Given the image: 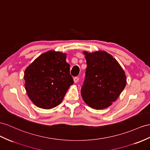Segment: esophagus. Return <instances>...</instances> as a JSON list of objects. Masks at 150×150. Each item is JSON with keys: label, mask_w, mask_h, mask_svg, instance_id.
<instances>
[{"label": "esophagus", "mask_w": 150, "mask_h": 150, "mask_svg": "<svg viewBox=\"0 0 150 150\" xmlns=\"http://www.w3.org/2000/svg\"><path fill=\"white\" fill-rule=\"evenodd\" d=\"M79 77H77V76H75V77H74V82H75V83H76V82H77L79 81Z\"/></svg>", "instance_id": "1"}]
</instances>
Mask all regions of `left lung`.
I'll use <instances>...</instances> for the list:
<instances>
[{
	"label": "left lung",
	"mask_w": 150,
	"mask_h": 150,
	"mask_svg": "<svg viewBox=\"0 0 150 150\" xmlns=\"http://www.w3.org/2000/svg\"><path fill=\"white\" fill-rule=\"evenodd\" d=\"M83 54L87 68L81 88L83 100L92 108H108L125 87V71L118 61L106 51H84Z\"/></svg>",
	"instance_id": "8db88e82"
}]
</instances>
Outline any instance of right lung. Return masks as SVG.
<instances>
[{
    "label": "right lung",
    "mask_w": 150,
    "mask_h": 150,
    "mask_svg": "<svg viewBox=\"0 0 150 150\" xmlns=\"http://www.w3.org/2000/svg\"><path fill=\"white\" fill-rule=\"evenodd\" d=\"M24 79L29 98L37 106L51 109L59 105L74 79L66 54L49 51L26 68Z\"/></svg>",
    "instance_id": "obj_1"
}]
</instances>
